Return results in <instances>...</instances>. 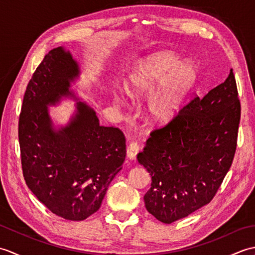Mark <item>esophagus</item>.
I'll return each mask as SVG.
<instances>
[{
  "label": "esophagus",
  "instance_id": "34e87169",
  "mask_svg": "<svg viewBox=\"0 0 255 255\" xmlns=\"http://www.w3.org/2000/svg\"><path fill=\"white\" fill-rule=\"evenodd\" d=\"M140 147L137 142H130L127 147V156L130 160H136Z\"/></svg>",
  "mask_w": 255,
  "mask_h": 255
}]
</instances>
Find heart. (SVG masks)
Listing matches in <instances>:
<instances>
[{
	"label": "heart",
	"instance_id": "obj_1",
	"mask_svg": "<svg viewBox=\"0 0 255 255\" xmlns=\"http://www.w3.org/2000/svg\"><path fill=\"white\" fill-rule=\"evenodd\" d=\"M197 69L169 51L148 56L125 83L130 96H139L152 90L160 82L158 91L148 103L149 116L154 122H167L180 112L184 101L197 80Z\"/></svg>",
	"mask_w": 255,
	"mask_h": 255
}]
</instances>
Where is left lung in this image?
<instances>
[{"label":"left lung","instance_id":"obj_1","mask_svg":"<svg viewBox=\"0 0 255 255\" xmlns=\"http://www.w3.org/2000/svg\"><path fill=\"white\" fill-rule=\"evenodd\" d=\"M240 116L231 70L224 83L150 133L137 159L152 181L143 197L151 215L172 224L210 203L234 161Z\"/></svg>","mask_w":255,"mask_h":255}]
</instances>
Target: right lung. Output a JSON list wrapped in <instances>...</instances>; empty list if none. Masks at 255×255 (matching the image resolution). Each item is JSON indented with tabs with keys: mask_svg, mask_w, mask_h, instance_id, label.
Returning <instances> with one entry per match:
<instances>
[{
	"mask_svg": "<svg viewBox=\"0 0 255 255\" xmlns=\"http://www.w3.org/2000/svg\"><path fill=\"white\" fill-rule=\"evenodd\" d=\"M79 74L71 53L62 47L50 50L27 85L18 121L27 186L51 213L74 221L100 209L126 156L123 131L101 126L84 102L77 103L66 127H52L47 105H55L62 96L77 100L69 89Z\"/></svg>",
	"mask_w": 255,
	"mask_h": 255,
	"instance_id": "right-lung-1",
	"label": "right lung"
}]
</instances>
